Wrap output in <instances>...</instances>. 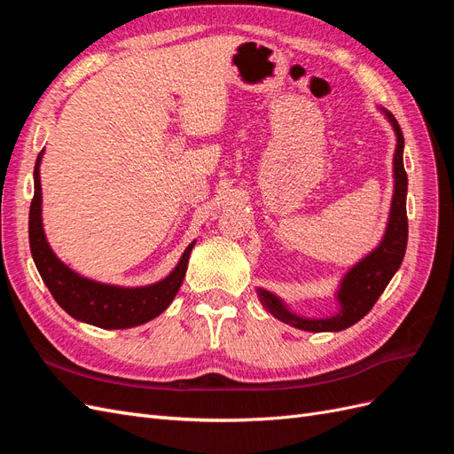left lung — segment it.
<instances>
[{
    "instance_id": "obj_1",
    "label": "left lung",
    "mask_w": 454,
    "mask_h": 454,
    "mask_svg": "<svg viewBox=\"0 0 454 454\" xmlns=\"http://www.w3.org/2000/svg\"><path fill=\"white\" fill-rule=\"evenodd\" d=\"M382 109V107H380ZM390 125L395 132V153H394V195L390 204V215L384 237L373 252H369L362 261H358L340 280L337 301L339 312L329 318H305L292 312L284 305V301L274 294L257 287V295L274 318L284 324H290L303 332H342L356 322H360L364 316L373 309L377 299L388 286L395 270L400 269L405 248H407V174L403 168V134L395 117L382 109Z\"/></svg>"
}]
</instances>
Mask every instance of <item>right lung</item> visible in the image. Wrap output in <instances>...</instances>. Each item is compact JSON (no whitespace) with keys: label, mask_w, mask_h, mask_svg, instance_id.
<instances>
[{"label":"right lung","mask_w":454,"mask_h":454,"mask_svg":"<svg viewBox=\"0 0 454 454\" xmlns=\"http://www.w3.org/2000/svg\"><path fill=\"white\" fill-rule=\"evenodd\" d=\"M43 151L37 155L34 168V199L30 204V250L34 263L49 287L54 301L72 318L102 329H127L157 318L172 303L185 278L189 254L197 240L191 242L176 269L167 278L142 287H121L94 282L81 277L54 255L41 222V177L39 164Z\"/></svg>","instance_id":"1"}]
</instances>
